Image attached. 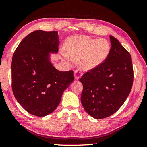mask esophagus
Wrapping results in <instances>:
<instances>
[{
	"label": "esophagus",
	"instance_id": "1",
	"mask_svg": "<svg viewBox=\"0 0 147 147\" xmlns=\"http://www.w3.org/2000/svg\"><path fill=\"white\" fill-rule=\"evenodd\" d=\"M81 75H82V72L79 71V70H76L75 72V80H78L81 78Z\"/></svg>",
	"mask_w": 147,
	"mask_h": 147
}]
</instances>
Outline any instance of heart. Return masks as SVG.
Listing matches in <instances>:
<instances>
[{
  "label": "heart",
  "mask_w": 147,
  "mask_h": 147,
  "mask_svg": "<svg viewBox=\"0 0 147 147\" xmlns=\"http://www.w3.org/2000/svg\"><path fill=\"white\" fill-rule=\"evenodd\" d=\"M111 43L105 38H92L87 36L70 37L65 44L64 53L83 71L99 67L107 60L111 51Z\"/></svg>",
  "instance_id": "1"
}]
</instances>
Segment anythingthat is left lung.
<instances>
[{
  "label": "left lung",
  "mask_w": 147,
  "mask_h": 147,
  "mask_svg": "<svg viewBox=\"0 0 147 147\" xmlns=\"http://www.w3.org/2000/svg\"><path fill=\"white\" fill-rule=\"evenodd\" d=\"M111 51L107 59L96 69L84 74L81 101L92 117L111 116L123 105L131 92L134 72L129 53L114 36H110Z\"/></svg>",
  "instance_id": "obj_1"
}]
</instances>
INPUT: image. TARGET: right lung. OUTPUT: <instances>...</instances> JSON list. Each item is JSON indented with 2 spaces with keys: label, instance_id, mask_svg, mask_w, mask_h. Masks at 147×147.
Wrapping results in <instances>:
<instances>
[{
  "label": "right lung",
  "instance_id": "add662e5",
  "mask_svg": "<svg viewBox=\"0 0 147 147\" xmlns=\"http://www.w3.org/2000/svg\"><path fill=\"white\" fill-rule=\"evenodd\" d=\"M59 43L57 31L36 30L20 42L13 55V92L30 114L44 117L53 112L73 82V71H60L51 62L50 54H56Z\"/></svg>",
  "mask_w": 147,
  "mask_h": 147
}]
</instances>
